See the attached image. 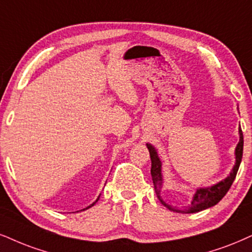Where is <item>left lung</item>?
Returning a JSON list of instances; mask_svg holds the SVG:
<instances>
[{
	"instance_id": "left-lung-1",
	"label": "left lung",
	"mask_w": 252,
	"mask_h": 252,
	"mask_svg": "<svg viewBox=\"0 0 252 252\" xmlns=\"http://www.w3.org/2000/svg\"><path fill=\"white\" fill-rule=\"evenodd\" d=\"M240 142H238L237 146H236L235 150V158L236 162L234 168H232L230 175L228 178H225L222 181H220L216 185L212 186V187L207 188H200L197 189L196 192H195L194 197H192L191 203L189 204L188 207L183 208H178L173 207L170 204L166 203L162 198L160 196L161 188H162V173H161V161L159 155H158V152L151 144H147V148L150 151L151 155V161H152V168H151V174H152V180H153V185L155 192H157L158 198H159L161 203L163 204L164 207L168 208L169 210L176 213L181 214H192V213H198L202 212V210L208 209V208L214 207L215 204L219 203L220 201L224 197V195L228 192L229 189H230L232 182L236 178V174L238 172V168H240V164L242 161V155H243V133H242V129L240 128Z\"/></svg>"
}]
</instances>
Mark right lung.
Returning <instances> with one entry per match:
<instances>
[{
	"instance_id": "1",
	"label": "right lung",
	"mask_w": 252,
	"mask_h": 252,
	"mask_svg": "<svg viewBox=\"0 0 252 252\" xmlns=\"http://www.w3.org/2000/svg\"><path fill=\"white\" fill-rule=\"evenodd\" d=\"M99 197H100V195H99V196H98V198H97V200H95L94 202H93V203H92V204H90V206H89L88 208H85V209H89V208H91L92 206H94V204H95V202H97V201L99 200ZM83 210H84V209H83Z\"/></svg>"
}]
</instances>
